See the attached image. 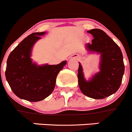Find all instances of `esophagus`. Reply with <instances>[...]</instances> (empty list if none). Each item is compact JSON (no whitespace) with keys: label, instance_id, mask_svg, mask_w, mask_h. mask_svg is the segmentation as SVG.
I'll use <instances>...</instances> for the list:
<instances>
[{"label":"esophagus","instance_id":"obj_1","mask_svg":"<svg viewBox=\"0 0 132 132\" xmlns=\"http://www.w3.org/2000/svg\"><path fill=\"white\" fill-rule=\"evenodd\" d=\"M74 57H75V56H74Z\"/></svg>","mask_w":132,"mask_h":132}]
</instances>
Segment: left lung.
Returning <instances> with one entry per match:
<instances>
[{
    "label": "left lung",
    "instance_id": "obj_1",
    "mask_svg": "<svg viewBox=\"0 0 132 132\" xmlns=\"http://www.w3.org/2000/svg\"><path fill=\"white\" fill-rule=\"evenodd\" d=\"M87 32L94 38L92 44H86V49L91 53L101 54L100 71L86 81L79 63L78 85L86 96L93 99H103L119 89L125 71L123 57L119 46L103 31L93 29Z\"/></svg>",
    "mask_w": 132,
    "mask_h": 132
}]
</instances>
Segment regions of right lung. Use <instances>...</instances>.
<instances>
[{
    "label": "right lung",
    "mask_w": 132,
    "mask_h": 132,
    "mask_svg": "<svg viewBox=\"0 0 132 132\" xmlns=\"http://www.w3.org/2000/svg\"><path fill=\"white\" fill-rule=\"evenodd\" d=\"M46 34L34 32L26 37L11 53L7 61L5 78L14 93L21 99L36 102L49 96L54 90L56 78L66 64L37 65L31 58L36 42Z\"/></svg>",
    "instance_id": "obj_1"
}]
</instances>
